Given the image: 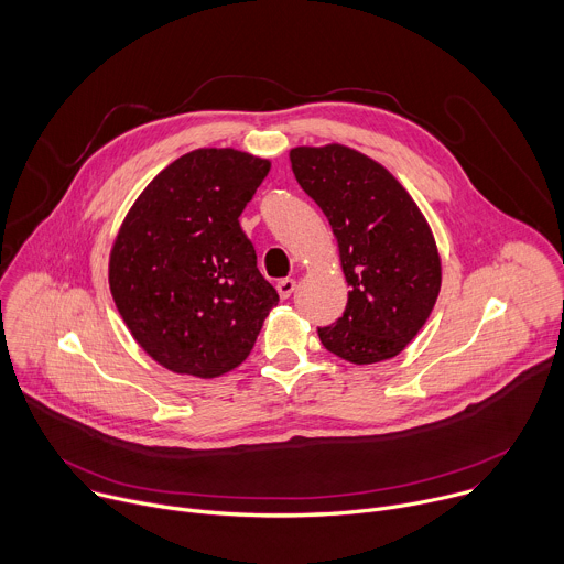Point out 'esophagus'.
Listing matches in <instances>:
<instances>
[{
    "instance_id": "obj_1",
    "label": "esophagus",
    "mask_w": 564,
    "mask_h": 564,
    "mask_svg": "<svg viewBox=\"0 0 564 564\" xmlns=\"http://www.w3.org/2000/svg\"><path fill=\"white\" fill-rule=\"evenodd\" d=\"M294 290H296V281H294V279H281V281L276 283V292H279L281 299H290Z\"/></svg>"
}]
</instances>
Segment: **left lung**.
<instances>
[{
	"label": "left lung",
	"instance_id": "8db88e82",
	"mask_svg": "<svg viewBox=\"0 0 564 564\" xmlns=\"http://www.w3.org/2000/svg\"><path fill=\"white\" fill-rule=\"evenodd\" d=\"M290 160L333 227L350 285L344 316L318 328L321 344L357 366L397 357L424 328L442 288L426 216L381 163L352 147H294Z\"/></svg>",
	"mask_w": 564,
	"mask_h": 564
}]
</instances>
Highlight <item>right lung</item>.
Masks as SVG:
<instances>
[{"mask_svg":"<svg viewBox=\"0 0 564 564\" xmlns=\"http://www.w3.org/2000/svg\"><path fill=\"white\" fill-rule=\"evenodd\" d=\"M270 167L231 147L194 149L142 189L113 238L116 307L135 344L172 372L234 370L279 303L238 223Z\"/></svg>","mask_w":564,"mask_h":564,"instance_id":"add662e5","label":"right lung"}]
</instances>
